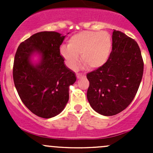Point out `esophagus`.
<instances>
[{
    "mask_svg": "<svg viewBox=\"0 0 153 153\" xmlns=\"http://www.w3.org/2000/svg\"><path fill=\"white\" fill-rule=\"evenodd\" d=\"M76 75H77V78H78V79H79V78H83V77H84V75H81V74H79V73H77Z\"/></svg>",
    "mask_w": 153,
    "mask_h": 153,
    "instance_id": "1",
    "label": "esophagus"
}]
</instances>
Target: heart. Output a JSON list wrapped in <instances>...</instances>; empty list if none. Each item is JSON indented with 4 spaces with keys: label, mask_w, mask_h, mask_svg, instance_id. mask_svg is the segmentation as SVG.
Wrapping results in <instances>:
<instances>
[{
    "label": "heart",
    "mask_w": 153,
    "mask_h": 153,
    "mask_svg": "<svg viewBox=\"0 0 153 153\" xmlns=\"http://www.w3.org/2000/svg\"><path fill=\"white\" fill-rule=\"evenodd\" d=\"M111 50L112 38L108 32L84 31L71 37L68 46L60 48V53L67 67L75 70L79 64V55L85 65L98 68L107 61Z\"/></svg>",
    "instance_id": "heart-1"
}]
</instances>
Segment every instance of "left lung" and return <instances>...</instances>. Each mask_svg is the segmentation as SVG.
I'll return each instance as SVG.
<instances>
[{"label": "left lung", "instance_id": "left-lung-1", "mask_svg": "<svg viewBox=\"0 0 153 153\" xmlns=\"http://www.w3.org/2000/svg\"><path fill=\"white\" fill-rule=\"evenodd\" d=\"M143 72V61L136 41L114 29L112 49L107 61L86 75L90 106L105 116L122 112L135 98Z\"/></svg>", "mask_w": 153, "mask_h": 153}]
</instances>
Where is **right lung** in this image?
<instances>
[{"label": "right lung", "instance_id": "add662e5", "mask_svg": "<svg viewBox=\"0 0 153 153\" xmlns=\"http://www.w3.org/2000/svg\"><path fill=\"white\" fill-rule=\"evenodd\" d=\"M66 36L56 32H41L21 43L16 51L13 80L24 105L44 118L56 116L69 101V87L76 76L66 67L60 46ZM38 53L40 61H31Z\"/></svg>", "mask_w": 153, "mask_h": 153}]
</instances>
